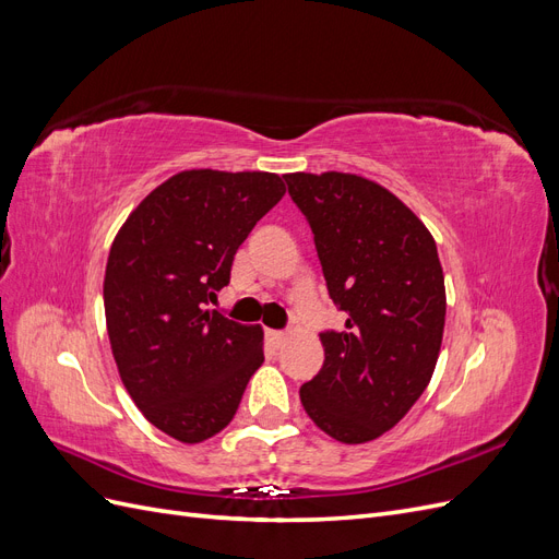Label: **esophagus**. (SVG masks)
<instances>
[{"instance_id": "obj_1", "label": "esophagus", "mask_w": 559, "mask_h": 559, "mask_svg": "<svg viewBox=\"0 0 559 559\" xmlns=\"http://www.w3.org/2000/svg\"><path fill=\"white\" fill-rule=\"evenodd\" d=\"M265 337L273 347H282L286 343V333H282V331H265Z\"/></svg>"}]
</instances>
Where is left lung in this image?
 <instances>
[{"label": "left lung", "instance_id": "obj_1", "mask_svg": "<svg viewBox=\"0 0 559 559\" xmlns=\"http://www.w3.org/2000/svg\"><path fill=\"white\" fill-rule=\"evenodd\" d=\"M306 214L345 331L321 333L324 366L300 386L314 425L347 445L376 441L425 392L445 329L436 242L384 186L347 173L284 175Z\"/></svg>", "mask_w": 559, "mask_h": 559}]
</instances>
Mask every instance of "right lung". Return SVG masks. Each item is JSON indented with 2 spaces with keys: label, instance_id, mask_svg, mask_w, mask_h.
Instances as JSON below:
<instances>
[{
  "label": "right lung",
  "instance_id": "1",
  "mask_svg": "<svg viewBox=\"0 0 559 559\" xmlns=\"http://www.w3.org/2000/svg\"><path fill=\"white\" fill-rule=\"evenodd\" d=\"M286 193L273 173L183 170L151 191L114 238L105 273L111 354L142 415L181 443L235 417L263 364V329L202 310L261 216Z\"/></svg>",
  "mask_w": 559,
  "mask_h": 559
}]
</instances>
